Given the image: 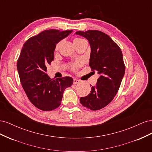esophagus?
Masks as SVG:
<instances>
[{
	"label": "esophagus",
	"instance_id": "esophagus-1",
	"mask_svg": "<svg viewBox=\"0 0 152 152\" xmlns=\"http://www.w3.org/2000/svg\"><path fill=\"white\" fill-rule=\"evenodd\" d=\"M80 82V80H78V79H73V84H77L78 83H79Z\"/></svg>",
	"mask_w": 152,
	"mask_h": 152
}]
</instances>
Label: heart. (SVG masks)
Instances as JSON below:
<instances>
[{
  "label": "heart",
  "instance_id": "heart-1",
  "mask_svg": "<svg viewBox=\"0 0 152 152\" xmlns=\"http://www.w3.org/2000/svg\"><path fill=\"white\" fill-rule=\"evenodd\" d=\"M84 39H79V38H77V39H75V40H74V42H79V41H81V40H83ZM61 43H62V40H60V41H59V42L56 44V46H55V50H58V49H59V47H60V45H61ZM82 65V62H81V61H75V62H74V63H71L70 65V69L72 70H73V71H75L77 69L79 68V66H80Z\"/></svg>",
  "mask_w": 152,
  "mask_h": 152
}]
</instances>
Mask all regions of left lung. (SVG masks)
I'll use <instances>...</instances> for the list:
<instances>
[{
	"label": "left lung",
	"mask_w": 152,
	"mask_h": 152,
	"mask_svg": "<svg viewBox=\"0 0 152 152\" xmlns=\"http://www.w3.org/2000/svg\"><path fill=\"white\" fill-rule=\"evenodd\" d=\"M75 34L88 40L91 49L89 66L100 75L91 93L81 97L80 102L87 108L98 110L112 102L120 87L126 69L122 53L118 45L102 31L91 30Z\"/></svg>",
	"instance_id": "obj_1"
}]
</instances>
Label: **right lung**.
I'll return each mask as SVG.
<instances>
[{
	"label": "right lung",
	"mask_w": 152,
	"mask_h": 152,
	"mask_svg": "<svg viewBox=\"0 0 152 152\" xmlns=\"http://www.w3.org/2000/svg\"><path fill=\"white\" fill-rule=\"evenodd\" d=\"M72 30H46L30 37L23 44L17 69L23 88L31 103L43 111H51L61 104L65 89L73 84L70 77L50 79L47 66L54 60L56 44Z\"/></svg>",
	"instance_id": "add662e5"
}]
</instances>
